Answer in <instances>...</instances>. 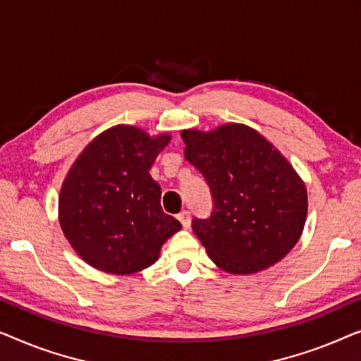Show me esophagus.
Masks as SVG:
<instances>
[{
  "mask_svg": "<svg viewBox=\"0 0 361 361\" xmlns=\"http://www.w3.org/2000/svg\"><path fill=\"white\" fill-rule=\"evenodd\" d=\"M177 219H179V221L182 224V226H184V228H189L190 226V214L187 210H184V212H180L179 215H177Z\"/></svg>",
  "mask_w": 361,
  "mask_h": 361,
  "instance_id": "obj_1",
  "label": "esophagus"
}]
</instances>
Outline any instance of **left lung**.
Listing matches in <instances>:
<instances>
[{"mask_svg": "<svg viewBox=\"0 0 361 361\" xmlns=\"http://www.w3.org/2000/svg\"><path fill=\"white\" fill-rule=\"evenodd\" d=\"M185 159L205 177L214 210L192 220L210 259L230 274H253L284 258L307 216V190L289 161L253 128L226 123L184 130Z\"/></svg>", "mask_w": 361, "mask_h": 361, "instance_id": "obj_1", "label": "left lung"}]
</instances>
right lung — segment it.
Here are the masks:
<instances>
[{
    "mask_svg": "<svg viewBox=\"0 0 361 361\" xmlns=\"http://www.w3.org/2000/svg\"><path fill=\"white\" fill-rule=\"evenodd\" d=\"M171 135L149 136L118 125L98 135L68 171L59 195L61 228L83 261L110 274H133L156 263L180 230L161 209L149 176Z\"/></svg>",
    "mask_w": 361,
    "mask_h": 361,
    "instance_id": "obj_1",
    "label": "right lung"
}]
</instances>
